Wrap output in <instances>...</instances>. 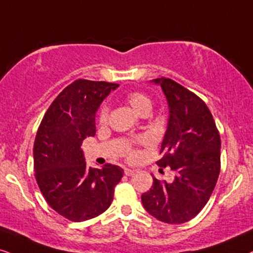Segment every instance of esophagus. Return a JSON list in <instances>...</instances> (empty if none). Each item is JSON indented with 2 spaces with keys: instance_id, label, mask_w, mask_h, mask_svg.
Segmentation results:
<instances>
[{
  "instance_id": "obj_1",
  "label": "esophagus",
  "mask_w": 253,
  "mask_h": 253,
  "mask_svg": "<svg viewBox=\"0 0 253 253\" xmlns=\"http://www.w3.org/2000/svg\"><path fill=\"white\" fill-rule=\"evenodd\" d=\"M135 174V170H132V169H125V175H126V176H132V175H134Z\"/></svg>"
}]
</instances>
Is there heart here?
<instances>
[{"instance_id": "b5f03b06", "label": "heart", "mask_w": 253, "mask_h": 253, "mask_svg": "<svg viewBox=\"0 0 253 253\" xmlns=\"http://www.w3.org/2000/svg\"><path fill=\"white\" fill-rule=\"evenodd\" d=\"M125 100L126 103L129 105L130 107L133 108V111L137 114H145V113H149L150 110H152L153 103L150 100V98L148 95L141 93V92H130L125 97ZM108 118V106L107 105H104L101 107L100 113H99V121L100 124H105L107 121ZM128 156L130 159L136 158L137 154L133 150H128Z\"/></svg>"}]
</instances>
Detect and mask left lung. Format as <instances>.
I'll use <instances>...</instances> for the list:
<instances>
[{"label": "left lung", "instance_id": "1", "mask_svg": "<svg viewBox=\"0 0 253 253\" xmlns=\"http://www.w3.org/2000/svg\"><path fill=\"white\" fill-rule=\"evenodd\" d=\"M161 86L169 116L162 158L158 164L175 171L172 182L153 176L141 195L146 211L168 224H181L203 209L215 188L220 168V137L209 108L196 94L168 78L150 81Z\"/></svg>", "mask_w": 253, "mask_h": 253}]
</instances>
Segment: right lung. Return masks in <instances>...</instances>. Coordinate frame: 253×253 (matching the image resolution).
Returning <instances> with one entry per match:
<instances>
[{"mask_svg":"<svg viewBox=\"0 0 253 253\" xmlns=\"http://www.w3.org/2000/svg\"><path fill=\"white\" fill-rule=\"evenodd\" d=\"M118 84L78 79L60 92L42 120L34 145L35 175L47 204L72 222L94 218L113 201L119 166H86L82 143L94 136L95 114Z\"/></svg>","mask_w":253,"mask_h":253,"instance_id":"add662e5","label":"right lung"}]
</instances>
